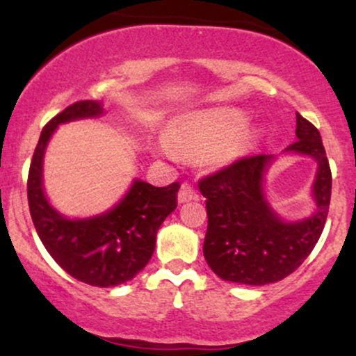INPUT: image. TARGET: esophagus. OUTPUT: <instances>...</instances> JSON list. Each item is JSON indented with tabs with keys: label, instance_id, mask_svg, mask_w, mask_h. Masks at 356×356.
Masks as SVG:
<instances>
[{
	"label": "esophagus",
	"instance_id": "34e87169",
	"mask_svg": "<svg viewBox=\"0 0 356 356\" xmlns=\"http://www.w3.org/2000/svg\"><path fill=\"white\" fill-rule=\"evenodd\" d=\"M197 191L194 189V187L191 186V184H182L181 186V191H179V202H189V201H194V199H197Z\"/></svg>",
	"mask_w": 356,
	"mask_h": 356
}]
</instances>
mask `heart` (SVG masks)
Masks as SVG:
<instances>
[{"instance_id":"b5f03b06","label":"heart","mask_w":356,"mask_h":356,"mask_svg":"<svg viewBox=\"0 0 356 356\" xmlns=\"http://www.w3.org/2000/svg\"><path fill=\"white\" fill-rule=\"evenodd\" d=\"M244 115L232 108H212L191 113L170 127V140L186 149H209V157L216 164H229L236 161L254 140L256 132L243 125ZM157 152L174 155L169 140L161 138L155 145Z\"/></svg>"}]
</instances>
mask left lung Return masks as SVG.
<instances>
[{"instance_id":"left-lung-1","label":"left lung","mask_w":356,"mask_h":356,"mask_svg":"<svg viewBox=\"0 0 356 356\" xmlns=\"http://www.w3.org/2000/svg\"><path fill=\"white\" fill-rule=\"evenodd\" d=\"M295 144L283 154L316 161L312 186L314 211L308 218L286 220L264 194V177L275 155H254L204 177L207 232L204 257L220 280L264 286L284 280L309 256L320 239L332 197V170L321 136L312 122L296 113Z\"/></svg>"}]
</instances>
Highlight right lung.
I'll return each mask as SVG.
<instances>
[{
	"label": "right lung",
	"mask_w": 356,
	"mask_h": 356,
	"mask_svg": "<svg viewBox=\"0 0 356 356\" xmlns=\"http://www.w3.org/2000/svg\"><path fill=\"white\" fill-rule=\"evenodd\" d=\"M102 102H76L43 127L28 174V204L35 229L50 256L75 280L100 288L124 284L147 266L161 224L177 207L181 184L154 187L136 179L112 209L92 218L70 219L48 201L43 187V159L61 124L97 118Z\"/></svg>",
	"instance_id": "add662e5"
}]
</instances>
